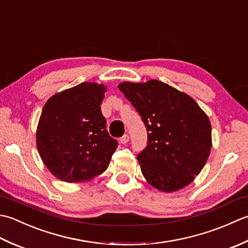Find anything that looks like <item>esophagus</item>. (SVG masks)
I'll return each instance as SVG.
<instances>
[{"mask_svg": "<svg viewBox=\"0 0 248 248\" xmlns=\"http://www.w3.org/2000/svg\"><path fill=\"white\" fill-rule=\"evenodd\" d=\"M129 141V136L128 135H124L123 137L120 138V142L122 144H126Z\"/></svg>", "mask_w": 248, "mask_h": 248, "instance_id": "obj_1", "label": "esophagus"}]
</instances>
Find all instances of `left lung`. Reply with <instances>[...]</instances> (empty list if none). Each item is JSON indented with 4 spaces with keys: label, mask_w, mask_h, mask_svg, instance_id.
I'll return each mask as SVG.
<instances>
[{
    "label": "left lung",
    "mask_w": 248,
    "mask_h": 248,
    "mask_svg": "<svg viewBox=\"0 0 248 248\" xmlns=\"http://www.w3.org/2000/svg\"><path fill=\"white\" fill-rule=\"evenodd\" d=\"M119 90L142 118L148 145L138 156L141 172L150 185L172 193L189 185L209 158L212 127L208 115L184 92L169 84H119Z\"/></svg>",
    "instance_id": "8db88e82"
}]
</instances>
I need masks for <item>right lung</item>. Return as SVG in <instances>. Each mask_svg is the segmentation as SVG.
Wrapping results in <instances>:
<instances>
[{"label": "right lung", "mask_w": 248, "mask_h": 248, "mask_svg": "<svg viewBox=\"0 0 248 248\" xmlns=\"http://www.w3.org/2000/svg\"><path fill=\"white\" fill-rule=\"evenodd\" d=\"M107 87L82 82L58 92L45 104L36 129L40 158L55 178L88 182L108 168L118 148L106 129L100 105Z\"/></svg>", "instance_id": "right-lung-1"}]
</instances>
